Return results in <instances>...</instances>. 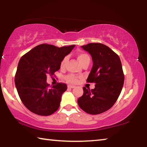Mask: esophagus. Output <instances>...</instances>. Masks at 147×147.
Listing matches in <instances>:
<instances>
[{
  "label": "esophagus",
  "instance_id": "obj_1",
  "mask_svg": "<svg viewBox=\"0 0 147 147\" xmlns=\"http://www.w3.org/2000/svg\"><path fill=\"white\" fill-rule=\"evenodd\" d=\"M75 88V86H72V85H68V88H71V89H73Z\"/></svg>",
  "mask_w": 147,
  "mask_h": 147
}]
</instances>
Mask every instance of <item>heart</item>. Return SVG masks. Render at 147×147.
<instances>
[{
  "mask_svg": "<svg viewBox=\"0 0 147 147\" xmlns=\"http://www.w3.org/2000/svg\"><path fill=\"white\" fill-rule=\"evenodd\" d=\"M77 58H78V61L82 65L84 62L87 61H90V57L88 55V54L84 53H80L77 54ZM67 57H65V58L62 59L60 63V67L63 69L65 67V65L67 63ZM79 79V76L75 75L74 74H67L65 77V80L69 84H74L78 82Z\"/></svg>",
  "mask_w": 147,
  "mask_h": 147,
  "instance_id": "b5f03b06",
  "label": "heart"
}]
</instances>
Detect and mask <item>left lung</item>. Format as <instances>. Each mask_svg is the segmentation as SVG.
Here are the masks:
<instances>
[{
    "instance_id": "obj_1",
    "label": "left lung",
    "mask_w": 147,
    "mask_h": 147,
    "mask_svg": "<svg viewBox=\"0 0 147 147\" xmlns=\"http://www.w3.org/2000/svg\"><path fill=\"white\" fill-rule=\"evenodd\" d=\"M82 47L93 61L87 82L96 84L92 89L84 87L78 104L86 113L97 115L110 109L120 95L124 80L123 67L119 56L105 45L89 43Z\"/></svg>"
}]
</instances>
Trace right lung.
<instances>
[{
    "label": "right lung",
    "mask_w": 147,
    "mask_h": 147,
    "mask_svg": "<svg viewBox=\"0 0 147 147\" xmlns=\"http://www.w3.org/2000/svg\"><path fill=\"white\" fill-rule=\"evenodd\" d=\"M74 47L73 45L59 48L41 44L20 59L15 84L22 102L32 113L47 116L58 109L61 95L67 86L61 82L50 88L46 82L47 74L53 76L60 69L62 59Z\"/></svg>",
    "instance_id": "obj_1"
}]
</instances>
